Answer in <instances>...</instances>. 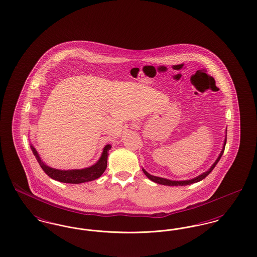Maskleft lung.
Masks as SVG:
<instances>
[{
  "instance_id": "8db88e82",
  "label": "left lung",
  "mask_w": 257,
  "mask_h": 257,
  "mask_svg": "<svg viewBox=\"0 0 257 257\" xmlns=\"http://www.w3.org/2000/svg\"><path fill=\"white\" fill-rule=\"evenodd\" d=\"M225 144H226V138H225V140H224L223 147H222V149H221V151H220V155H219L218 159L215 161V163L212 165V167H211L207 171L203 172L202 174L198 175L197 177L194 178V179H191V180H185V181H172V180H169V179H166V178H162V177L153 176V175L149 174L147 171H145L144 169H143V171L145 172V174L147 175V177H148L151 181H153V182H155V183L161 184V185H165V186H186V185H190V184L196 183V182H198V181H200V180L204 179V178L207 176L208 174L214 170V168L216 167V165L218 164V162L220 161V157H221V156H222V154H223L224 147H225Z\"/></svg>"
}]
</instances>
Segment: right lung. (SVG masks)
Wrapping results in <instances>:
<instances>
[{
	"label": "right lung",
	"mask_w": 257,
	"mask_h": 257,
	"mask_svg": "<svg viewBox=\"0 0 257 257\" xmlns=\"http://www.w3.org/2000/svg\"><path fill=\"white\" fill-rule=\"evenodd\" d=\"M31 148L41 169L52 179L60 181L62 183L80 184L95 180L103 174V172L107 168V160L109 155L108 152L111 147L110 145H107L104 147L103 153L95 165L83 170H70V171H61V170H56V169L50 168L45 163H43V161L39 157L36 148L32 145H31Z\"/></svg>",
	"instance_id": "add662e5"
}]
</instances>
